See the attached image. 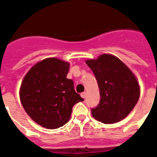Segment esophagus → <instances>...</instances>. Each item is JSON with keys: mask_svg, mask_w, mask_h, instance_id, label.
<instances>
[{"mask_svg": "<svg viewBox=\"0 0 157 157\" xmlns=\"http://www.w3.org/2000/svg\"><path fill=\"white\" fill-rule=\"evenodd\" d=\"M81 97L82 98H86V92L82 93V94H81Z\"/></svg>", "mask_w": 157, "mask_h": 157, "instance_id": "esophagus-1", "label": "esophagus"}]
</instances>
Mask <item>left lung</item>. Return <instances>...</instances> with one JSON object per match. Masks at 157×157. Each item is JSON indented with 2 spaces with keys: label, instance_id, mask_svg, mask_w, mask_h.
I'll use <instances>...</instances> for the list:
<instances>
[{
  "label": "left lung",
  "instance_id": "1",
  "mask_svg": "<svg viewBox=\"0 0 157 157\" xmlns=\"http://www.w3.org/2000/svg\"><path fill=\"white\" fill-rule=\"evenodd\" d=\"M98 81L101 101L91 111L93 117L105 124H112L127 117L138 103L140 86L132 71L114 55L101 54L89 59Z\"/></svg>",
  "mask_w": 157,
  "mask_h": 157
}]
</instances>
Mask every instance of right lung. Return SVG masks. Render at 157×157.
<instances>
[{"label":"right lung","instance_id":"add662e5","mask_svg":"<svg viewBox=\"0 0 157 157\" xmlns=\"http://www.w3.org/2000/svg\"><path fill=\"white\" fill-rule=\"evenodd\" d=\"M68 62L45 58L32 67L23 78L19 98L29 116L47 129L63 127L69 121L72 108L84 99L75 91L74 82L67 78Z\"/></svg>","mask_w":157,"mask_h":157}]
</instances>
